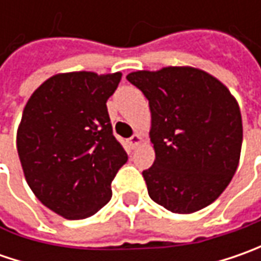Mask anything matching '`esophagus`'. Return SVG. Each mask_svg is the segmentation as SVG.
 Instances as JSON below:
<instances>
[{
    "instance_id": "obj_1",
    "label": "esophagus",
    "mask_w": 261,
    "mask_h": 261,
    "mask_svg": "<svg viewBox=\"0 0 261 261\" xmlns=\"http://www.w3.org/2000/svg\"><path fill=\"white\" fill-rule=\"evenodd\" d=\"M141 141H142V138L138 135V134H135V135H132L129 138V145H130V148H136V146L141 144Z\"/></svg>"
}]
</instances>
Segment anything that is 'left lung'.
I'll list each match as a JSON object with an SVG mask.
<instances>
[{"label":"left lung","instance_id":"obj_1","mask_svg":"<svg viewBox=\"0 0 261 261\" xmlns=\"http://www.w3.org/2000/svg\"><path fill=\"white\" fill-rule=\"evenodd\" d=\"M126 80L151 109L152 167L142 171L149 197L174 214H192L216 200L236 174L243 122L221 81L190 66L136 71Z\"/></svg>","mask_w":261,"mask_h":261}]
</instances>
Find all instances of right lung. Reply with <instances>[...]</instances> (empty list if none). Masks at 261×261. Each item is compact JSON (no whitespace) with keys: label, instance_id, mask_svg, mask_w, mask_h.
<instances>
[{"label":"right lung","instance_id":"add662e5","mask_svg":"<svg viewBox=\"0 0 261 261\" xmlns=\"http://www.w3.org/2000/svg\"><path fill=\"white\" fill-rule=\"evenodd\" d=\"M120 78V72L58 74L24 107L17 152L27 185L66 219H84L107 205L112 181L127 161L106 106Z\"/></svg>","mask_w":261,"mask_h":261}]
</instances>
